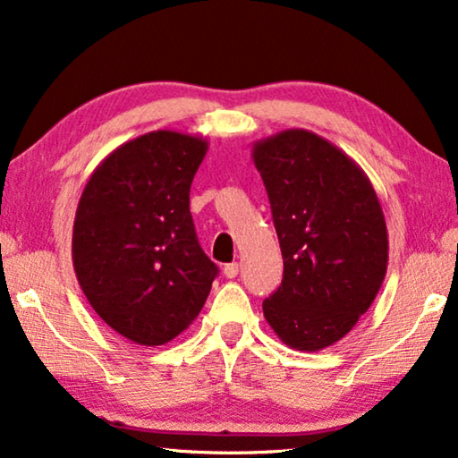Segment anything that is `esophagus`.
<instances>
[{
    "instance_id": "esophagus-1",
    "label": "esophagus",
    "mask_w": 458,
    "mask_h": 458,
    "mask_svg": "<svg viewBox=\"0 0 458 458\" xmlns=\"http://www.w3.org/2000/svg\"><path fill=\"white\" fill-rule=\"evenodd\" d=\"M224 275H226L228 279H234L238 275V263H230V265L224 267Z\"/></svg>"
}]
</instances>
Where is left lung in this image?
Listing matches in <instances>:
<instances>
[{"mask_svg":"<svg viewBox=\"0 0 458 458\" xmlns=\"http://www.w3.org/2000/svg\"><path fill=\"white\" fill-rule=\"evenodd\" d=\"M283 255V281L263 301L283 344L316 352L371 308L389 260L387 224L367 173L326 138L289 128L252 142Z\"/></svg>","mask_w":458,"mask_h":458,"instance_id":"1","label":"left lung"}]
</instances>
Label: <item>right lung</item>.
<instances>
[{"label":"right lung","mask_w":458,"mask_h":458,"mask_svg":"<svg viewBox=\"0 0 458 458\" xmlns=\"http://www.w3.org/2000/svg\"><path fill=\"white\" fill-rule=\"evenodd\" d=\"M206 138L155 130L93 169L72 224V268L114 332L161 346L190 328L217 267L203 255L190 212Z\"/></svg>","instance_id":"add662e5"}]
</instances>
